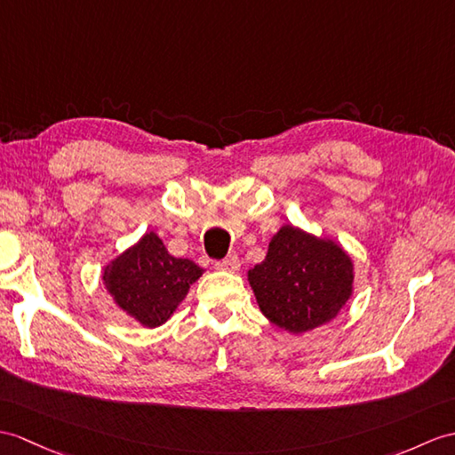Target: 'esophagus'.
I'll return each instance as SVG.
<instances>
[{
  "label": "esophagus",
  "mask_w": 455,
  "mask_h": 455,
  "mask_svg": "<svg viewBox=\"0 0 455 455\" xmlns=\"http://www.w3.org/2000/svg\"><path fill=\"white\" fill-rule=\"evenodd\" d=\"M215 267L220 271H230V273H236L240 269V259L238 256H228L220 261H215Z\"/></svg>",
  "instance_id": "obj_1"
}]
</instances>
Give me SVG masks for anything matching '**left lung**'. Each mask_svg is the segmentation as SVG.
Instances as JSON below:
<instances>
[{
  "mask_svg": "<svg viewBox=\"0 0 455 455\" xmlns=\"http://www.w3.org/2000/svg\"><path fill=\"white\" fill-rule=\"evenodd\" d=\"M353 259L333 240L284 225L248 271L261 314L289 333L331 322L353 294Z\"/></svg>",
  "mask_w": 455,
  "mask_h": 455,
  "instance_id": "1",
  "label": "left lung"
}]
</instances>
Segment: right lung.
I'll return each instance as SVG.
<instances>
[{"mask_svg":"<svg viewBox=\"0 0 455 455\" xmlns=\"http://www.w3.org/2000/svg\"><path fill=\"white\" fill-rule=\"evenodd\" d=\"M204 269L192 259L174 258L155 232L114 258L102 273L114 302L145 327L163 325L186 299Z\"/></svg>","mask_w":455,"mask_h":455,"instance_id":"1","label":"right lung"}]
</instances>
